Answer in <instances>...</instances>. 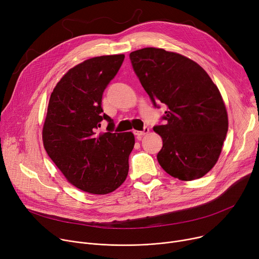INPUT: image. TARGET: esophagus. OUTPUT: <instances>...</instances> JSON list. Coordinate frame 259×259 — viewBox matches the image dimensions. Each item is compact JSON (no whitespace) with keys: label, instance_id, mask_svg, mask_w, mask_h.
Wrapping results in <instances>:
<instances>
[{"label":"esophagus","instance_id":"obj_1","mask_svg":"<svg viewBox=\"0 0 259 259\" xmlns=\"http://www.w3.org/2000/svg\"><path fill=\"white\" fill-rule=\"evenodd\" d=\"M148 132H149V128H148V127H144V130H143V131H135V132H134V134H135V136L137 137V139H138V140H141V139H142V137H143V136H145Z\"/></svg>","mask_w":259,"mask_h":259}]
</instances>
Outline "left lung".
<instances>
[{
  "mask_svg": "<svg viewBox=\"0 0 259 259\" xmlns=\"http://www.w3.org/2000/svg\"><path fill=\"white\" fill-rule=\"evenodd\" d=\"M133 69L153 101L165 104L163 140L157 159L181 181L204 177L215 165L228 132L227 110L218 87L193 60L158 48L130 54Z\"/></svg>",
  "mask_w": 259,
  "mask_h": 259,
  "instance_id": "left-lung-1",
  "label": "left lung"
}]
</instances>
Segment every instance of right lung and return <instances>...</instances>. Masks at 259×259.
I'll list each match as a JSON object with an SVG mask.
<instances>
[{
	"mask_svg": "<svg viewBox=\"0 0 259 259\" xmlns=\"http://www.w3.org/2000/svg\"><path fill=\"white\" fill-rule=\"evenodd\" d=\"M123 60V54L98 56L70 69L53 90L42 127L44 147L58 169L92 194L116 190L128 174L135 137L113 133L114 121L101 108L104 90ZM103 119L108 127L98 134Z\"/></svg>",
	"mask_w": 259,
	"mask_h": 259,
	"instance_id": "add662e5",
	"label": "right lung"
}]
</instances>
